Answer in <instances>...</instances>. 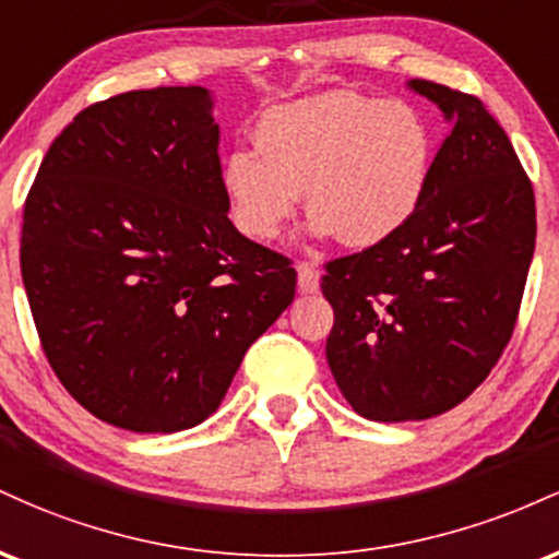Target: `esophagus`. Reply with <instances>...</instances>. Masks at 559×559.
I'll return each mask as SVG.
<instances>
[{
	"instance_id": "obj_1",
	"label": "esophagus",
	"mask_w": 559,
	"mask_h": 559,
	"mask_svg": "<svg viewBox=\"0 0 559 559\" xmlns=\"http://www.w3.org/2000/svg\"><path fill=\"white\" fill-rule=\"evenodd\" d=\"M297 284L301 294H316L318 292V271L310 262H299L297 265Z\"/></svg>"
}]
</instances>
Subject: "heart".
<instances>
[{
  "instance_id": "b5f03b06",
  "label": "heart",
  "mask_w": 559,
  "mask_h": 559,
  "mask_svg": "<svg viewBox=\"0 0 559 559\" xmlns=\"http://www.w3.org/2000/svg\"><path fill=\"white\" fill-rule=\"evenodd\" d=\"M254 151L234 150L221 165L230 223L241 236L278 239L305 191L312 234L368 249L420 207L433 141L404 102L329 92L262 115Z\"/></svg>"
}]
</instances>
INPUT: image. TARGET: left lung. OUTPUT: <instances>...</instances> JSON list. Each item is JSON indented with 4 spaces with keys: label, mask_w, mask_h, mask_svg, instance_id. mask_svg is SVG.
I'll return each instance as SVG.
<instances>
[{
    "label": "left lung",
    "mask_w": 559,
    "mask_h": 559,
    "mask_svg": "<svg viewBox=\"0 0 559 559\" xmlns=\"http://www.w3.org/2000/svg\"><path fill=\"white\" fill-rule=\"evenodd\" d=\"M452 120L420 207L391 239L325 262L331 373L368 420H426L476 391L515 331L536 199L478 96L415 79Z\"/></svg>",
    "instance_id": "8db88e82"
}]
</instances>
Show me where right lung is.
<instances>
[{
	"instance_id": "obj_1",
	"label": "right lung",
	"mask_w": 559,
	"mask_h": 559,
	"mask_svg": "<svg viewBox=\"0 0 559 559\" xmlns=\"http://www.w3.org/2000/svg\"><path fill=\"white\" fill-rule=\"evenodd\" d=\"M202 86L86 107L25 197L21 273L55 376L94 418L173 433L215 413L292 305V260L228 221Z\"/></svg>"
}]
</instances>
